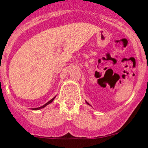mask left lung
Segmentation results:
<instances>
[{
	"label": "left lung",
	"mask_w": 148,
	"mask_h": 148,
	"mask_svg": "<svg viewBox=\"0 0 148 148\" xmlns=\"http://www.w3.org/2000/svg\"><path fill=\"white\" fill-rule=\"evenodd\" d=\"M86 103H87V104H88V105H90V104H89V103H88V102H86Z\"/></svg>",
	"instance_id": "8db88e82"
}]
</instances>
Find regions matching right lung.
<instances>
[{"label":"right lung","mask_w":148,"mask_h":148,"mask_svg":"<svg viewBox=\"0 0 148 148\" xmlns=\"http://www.w3.org/2000/svg\"><path fill=\"white\" fill-rule=\"evenodd\" d=\"M55 98V97H54V98H53L52 99H51V100H50V101H48V102L46 103V104H45L44 105H43V106H40V107H38V108H32V109H34V110H40V109H41V108H44V107H45L46 106H47L48 104H50V103H51L52 101L54 100V99Z\"/></svg>","instance_id":"right-lung-1"}]
</instances>
